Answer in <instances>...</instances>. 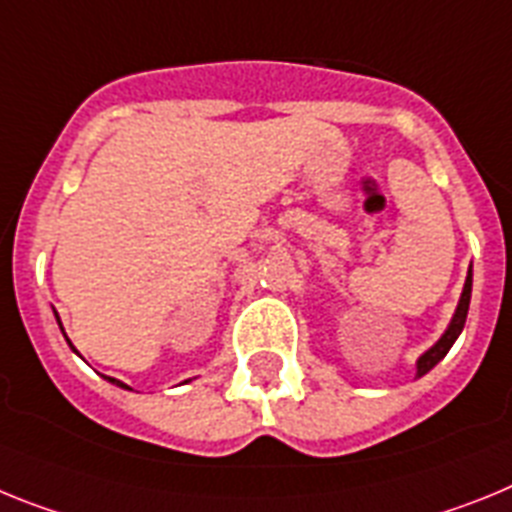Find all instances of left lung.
<instances>
[{
  "label": "left lung",
  "instance_id": "1",
  "mask_svg": "<svg viewBox=\"0 0 512 512\" xmlns=\"http://www.w3.org/2000/svg\"><path fill=\"white\" fill-rule=\"evenodd\" d=\"M469 301H471V270L469 275H466V283H464V291H461V299H459V306H456V314H453L451 324H448V330L443 332L441 340L435 342L433 348L425 350V353L417 358V379L420 376H425V373L430 371L433 366H438V363L446 358V353L451 350V345L456 342V337L461 335V330H464L466 324V314H469Z\"/></svg>",
  "mask_w": 512,
  "mask_h": 512
}]
</instances>
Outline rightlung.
I'll list each match as a JSON object with an SVG mask.
<instances>
[{
    "label": "right lung",
    "instance_id": "add662e5",
    "mask_svg": "<svg viewBox=\"0 0 512 512\" xmlns=\"http://www.w3.org/2000/svg\"><path fill=\"white\" fill-rule=\"evenodd\" d=\"M56 322H59V314H56ZM59 327H61V322H59ZM61 332H64V327H61ZM66 337V335H64ZM66 342H69V337H66ZM71 345V342H69ZM71 350H74V345H71ZM74 353H77V350H74ZM105 379L110 381V384H115V386H121V389H128L126 384H123V381H118V379H110V376H105Z\"/></svg>",
    "mask_w": 512,
    "mask_h": 512
}]
</instances>
